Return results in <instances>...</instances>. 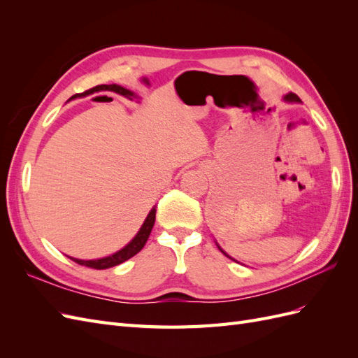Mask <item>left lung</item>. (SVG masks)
Here are the masks:
<instances>
[{"label":"left lung","mask_w":358,"mask_h":358,"mask_svg":"<svg viewBox=\"0 0 358 358\" xmlns=\"http://www.w3.org/2000/svg\"><path fill=\"white\" fill-rule=\"evenodd\" d=\"M284 101L285 103H289V104H294V103H301V100L299 99V96L296 95V94H292V92H288L287 95H284ZM216 243V246H218V249H220V251L225 255V257H229V258H231L229 254H227L225 251H224V249L218 245V242H215ZM231 259H234V258H231ZM234 262H236V259H234Z\"/></svg>","instance_id":"8db88e82"}]
</instances>
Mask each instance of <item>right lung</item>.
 I'll use <instances>...</instances> for the list:
<instances>
[{
  "instance_id": "1",
  "label": "right lung",
  "mask_w": 358,
  "mask_h": 358,
  "mask_svg": "<svg viewBox=\"0 0 358 358\" xmlns=\"http://www.w3.org/2000/svg\"><path fill=\"white\" fill-rule=\"evenodd\" d=\"M100 91H110V92H116L119 95H124L127 96L128 100H134V99H138V96L133 92L129 91L127 88H124V86L121 85H116V83H112V85H99L95 86V88L92 90H88L85 91L83 94H76L73 95L71 100L74 99H82V96H86V95H91V94H95V92H100ZM155 206L152 209H150V212L148 213L145 222L142 224V227H140V230L137 231V234L133 237L131 242H128L122 249H119L117 252L109 255V257H103V258H96V259H79V258H73L70 257L73 262H76L80 266H86V267H92V268H96V270H103V268H109V267H113V266H117L121 264L124 262H127V259H129L131 257H134L137 252H140L143 249L145 243L148 242V237L150 234V231H152V227L155 224Z\"/></svg>"
}]
</instances>
